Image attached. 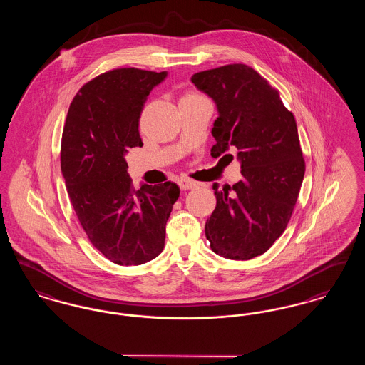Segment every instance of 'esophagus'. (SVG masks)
<instances>
[{
  "mask_svg": "<svg viewBox=\"0 0 365 365\" xmlns=\"http://www.w3.org/2000/svg\"><path fill=\"white\" fill-rule=\"evenodd\" d=\"M178 183H179V187H180L182 190H191V189H194V187L198 186V183H197L195 180L189 179V178H180Z\"/></svg>",
  "mask_w": 365,
  "mask_h": 365,
  "instance_id": "34e87169",
  "label": "esophagus"
}]
</instances>
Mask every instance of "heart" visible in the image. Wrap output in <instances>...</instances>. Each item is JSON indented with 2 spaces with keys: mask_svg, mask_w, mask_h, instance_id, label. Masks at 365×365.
<instances>
[{
  "mask_svg": "<svg viewBox=\"0 0 365 365\" xmlns=\"http://www.w3.org/2000/svg\"><path fill=\"white\" fill-rule=\"evenodd\" d=\"M201 96H198V94H195V93H192V91H187L183 97H182V100H187V98H200Z\"/></svg>",
  "mask_w": 365,
  "mask_h": 365,
  "instance_id": "1",
  "label": "heart"
}]
</instances>
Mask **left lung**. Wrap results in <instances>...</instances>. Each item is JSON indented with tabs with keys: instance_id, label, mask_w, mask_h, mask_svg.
Masks as SVG:
<instances>
[{
	"instance_id": "8db88e82",
	"label": "left lung",
	"mask_w": 365,
	"mask_h": 365,
	"mask_svg": "<svg viewBox=\"0 0 365 365\" xmlns=\"http://www.w3.org/2000/svg\"><path fill=\"white\" fill-rule=\"evenodd\" d=\"M191 82L219 110L210 155L237 149L242 168L238 183L223 190L213 185L216 208L207 220L205 235L216 255L250 260L283 234L302 185L305 160L294 115L278 90L245 64L197 72Z\"/></svg>"
}]
</instances>
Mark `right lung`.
I'll use <instances>...</instances> for the list:
<instances>
[{
	"mask_svg": "<svg viewBox=\"0 0 365 365\" xmlns=\"http://www.w3.org/2000/svg\"><path fill=\"white\" fill-rule=\"evenodd\" d=\"M167 72L118 68L81 87L61 138V173L88 241L108 260L139 265L157 257L179 187L174 182L133 186L124 155L142 146L139 118Z\"/></svg>",
	"mask_w": 365,
	"mask_h": 365,
	"instance_id": "obj_1",
	"label": "right lung"
}]
</instances>
